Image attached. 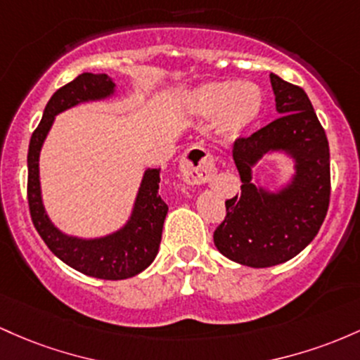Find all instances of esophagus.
Wrapping results in <instances>:
<instances>
[{
	"instance_id": "1",
	"label": "esophagus",
	"mask_w": 360,
	"mask_h": 360,
	"mask_svg": "<svg viewBox=\"0 0 360 360\" xmlns=\"http://www.w3.org/2000/svg\"><path fill=\"white\" fill-rule=\"evenodd\" d=\"M181 176L188 184H205L212 179L216 172L212 156L209 151L202 146H192L184 156L180 165Z\"/></svg>"
}]
</instances>
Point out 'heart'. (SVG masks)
<instances>
[{"label": "heart", "mask_w": 360, "mask_h": 360, "mask_svg": "<svg viewBox=\"0 0 360 360\" xmlns=\"http://www.w3.org/2000/svg\"><path fill=\"white\" fill-rule=\"evenodd\" d=\"M192 107L200 115L219 112V124L226 134H238L257 119L262 93L250 82H214L199 88L192 96Z\"/></svg>", "instance_id": "b5f03b06"}]
</instances>
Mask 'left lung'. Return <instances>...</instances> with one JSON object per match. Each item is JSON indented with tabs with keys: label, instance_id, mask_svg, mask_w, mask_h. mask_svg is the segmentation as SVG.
<instances>
[{
	"label": "left lung",
	"instance_id": "1",
	"mask_svg": "<svg viewBox=\"0 0 360 360\" xmlns=\"http://www.w3.org/2000/svg\"><path fill=\"white\" fill-rule=\"evenodd\" d=\"M270 83L281 117L234 139L241 192L226 200L224 221L214 231V245L226 258L255 269L284 264L313 241L332 191L328 139L308 95L277 75ZM269 150H288L297 160L293 185L278 194L251 184V167Z\"/></svg>",
	"mask_w": 360,
	"mask_h": 360
}]
</instances>
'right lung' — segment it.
<instances>
[{
  "label": "right lung",
  "mask_w": 360,
  "mask_h": 360,
  "mask_svg": "<svg viewBox=\"0 0 360 360\" xmlns=\"http://www.w3.org/2000/svg\"><path fill=\"white\" fill-rule=\"evenodd\" d=\"M115 83L107 75L83 72L78 78L59 88L46 105L42 120L28 144L27 197L32 223L59 260L84 276L103 281H122L134 277L151 265L161 243L163 223L168 205L160 197V172L148 169L137 193L131 221L110 236L98 240H78L56 229L44 211L39 184V155L44 139L54 122V115L72 105L86 100H98L112 95Z\"/></svg>",
  "instance_id": "1"
}]
</instances>
